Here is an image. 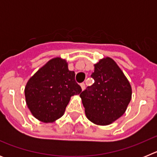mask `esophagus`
I'll return each instance as SVG.
<instances>
[{"mask_svg": "<svg viewBox=\"0 0 157 157\" xmlns=\"http://www.w3.org/2000/svg\"><path fill=\"white\" fill-rule=\"evenodd\" d=\"M80 86H81L82 90H85V89H86V85H85V83H84V82L81 83V84H80Z\"/></svg>", "mask_w": 157, "mask_h": 157, "instance_id": "1", "label": "esophagus"}]
</instances>
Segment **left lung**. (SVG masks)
<instances>
[{"mask_svg": "<svg viewBox=\"0 0 157 157\" xmlns=\"http://www.w3.org/2000/svg\"><path fill=\"white\" fill-rule=\"evenodd\" d=\"M91 77L94 83L80 94L86 115L97 125H109L127 110L131 100V86L121 69L109 57L94 64Z\"/></svg>", "mask_w": 157, "mask_h": 157, "instance_id": "obj_1", "label": "left lung"}]
</instances>
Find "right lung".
Returning a JSON list of instances; mask_svg holds the SVG:
<instances>
[{
	"instance_id": "add662e5",
	"label": "right lung",
	"mask_w": 157,
	"mask_h": 157,
	"mask_svg": "<svg viewBox=\"0 0 157 157\" xmlns=\"http://www.w3.org/2000/svg\"><path fill=\"white\" fill-rule=\"evenodd\" d=\"M75 76L66 60L59 57L41 67L25 87L26 102L32 115L44 123H52L61 117L71 97L82 92Z\"/></svg>"
}]
</instances>
